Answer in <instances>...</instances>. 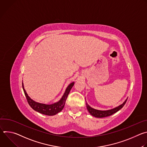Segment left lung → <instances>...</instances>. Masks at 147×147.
Instances as JSON below:
<instances>
[{
    "mask_svg": "<svg viewBox=\"0 0 147 147\" xmlns=\"http://www.w3.org/2000/svg\"><path fill=\"white\" fill-rule=\"evenodd\" d=\"M127 99L125 100L121 105H119V107L113 108L111 110H108V111H99V110H96L95 109L92 108L91 107H90L88 103H86V105H87V110L88 111L89 113L93 116L96 117H99V118H102V117H108L109 116L115 113H116L117 111H119L120 109H121L125 105V102H126Z\"/></svg>",
    "mask_w": 147,
    "mask_h": 147,
    "instance_id": "obj_1",
    "label": "left lung"
}]
</instances>
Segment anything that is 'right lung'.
<instances>
[{
	"instance_id": "obj_1",
	"label": "right lung",
	"mask_w": 147,
	"mask_h": 147,
	"mask_svg": "<svg viewBox=\"0 0 147 147\" xmlns=\"http://www.w3.org/2000/svg\"><path fill=\"white\" fill-rule=\"evenodd\" d=\"M74 82L70 84L69 86L67 87V88H66L64 95H63L62 98L59 102L55 103L53 104H51V105H46V104L40 103L35 102L34 100L31 99L29 97L28 94H27V92L24 89V87L23 82H22V86H23L24 92V94L27 98V102H28V104L30 105V106L34 111L38 112L40 113L45 115L53 116V115H55L56 114L58 113L59 112L61 111V110L63 109V108L65 107V105L66 100L68 96V95H69L71 88L74 86Z\"/></svg>"
}]
</instances>
